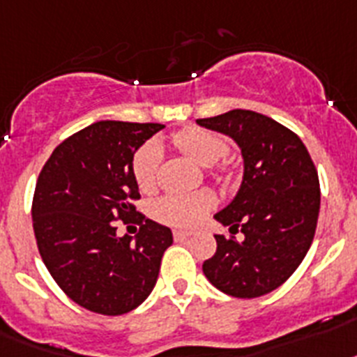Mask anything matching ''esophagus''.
Wrapping results in <instances>:
<instances>
[{
	"label": "esophagus",
	"instance_id": "1",
	"mask_svg": "<svg viewBox=\"0 0 357 357\" xmlns=\"http://www.w3.org/2000/svg\"><path fill=\"white\" fill-rule=\"evenodd\" d=\"M190 238V233H185V231H174V240L176 242H183V240Z\"/></svg>",
	"mask_w": 357,
	"mask_h": 357
}]
</instances>
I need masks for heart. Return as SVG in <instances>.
<instances>
[{"mask_svg":"<svg viewBox=\"0 0 357 357\" xmlns=\"http://www.w3.org/2000/svg\"><path fill=\"white\" fill-rule=\"evenodd\" d=\"M172 143L199 167H211L218 163L227 153V141L222 135L202 128L178 132L172 137ZM159 163H161V150L153 141L143 144L133 155V179L143 192H150L155 187ZM213 205L214 196L207 190L190 194H165L161 198L153 199L150 205V214L153 220L165 225L192 227Z\"/></svg>","mask_w":357,"mask_h":357,"instance_id":"heart-1","label":"heart"}]
</instances>
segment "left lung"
Masks as SVG:
<instances>
[{"instance_id":"1","label":"left lung","mask_w":357,"mask_h":357,"mask_svg":"<svg viewBox=\"0 0 357 357\" xmlns=\"http://www.w3.org/2000/svg\"><path fill=\"white\" fill-rule=\"evenodd\" d=\"M196 123L229 135L244 159L238 192L214 214L231 234L214 236L218 248L204 262L205 277L238 299L269 294L299 268L314 240L321 207L314 161L299 135L262 113L231 109Z\"/></svg>"}]
</instances>
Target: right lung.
<instances>
[{"mask_svg":"<svg viewBox=\"0 0 357 357\" xmlns=\"http://www.w3.org/2000/svg\"><path fill=\"white\" fill-rule=\"evenodd\" d=\"M158 123L98 121L60 143L38 176L33 227L49 273L69 299L102 315L128 314L158 282L172 231L133 207V153ZM115 221L137 223L133 241Z\"/></svg>","mask_w":357,"mask_h":357,"instance_id":"1","label":"right lung"}]
</instances>
